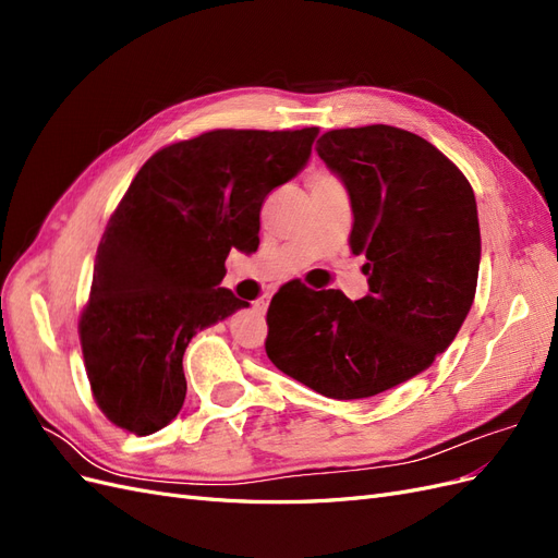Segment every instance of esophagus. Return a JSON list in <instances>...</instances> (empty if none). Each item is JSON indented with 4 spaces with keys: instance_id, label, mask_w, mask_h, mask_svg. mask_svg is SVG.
Wrapping results in <instances>:
<instances>
[{
    "instance_id": "1",
    "label": "esophagus",
    "mask_w": 558,
    "mask_h": 558,
    "mask_svg": "<svg viewBox=\"0 0 558 558\" xmlns=\"http://www.w3.org/2000/svg\"><path fill=\"white\" fill-rule=\"evenodd\" d=\"M267 305H269V298L267 295H260L256 302H253V307H256V312L263 316L267 312Z\"/></svg>"
}]
</instances>
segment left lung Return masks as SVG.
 Segmentation results:
<instances>
[{"label": "left lung", "mask_w": 558, "mask_h": 558, "mask_svg": "<svg viewBox=\"0 0 558 558\" xmlns=\"http://www.w3.org/2000/svg\"><path fill=\"white\" fill-rule=\"evenodd\" d=\"M316 150L349 191V246L367 260L369 293L272 300L265 351L316 393L359 400L424 373L461 330L480 275L477 202L459 167L408 130H330Z\"/></svg>", "instance_id": "1"}]
</instances>
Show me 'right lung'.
Listing matches in <instances>:
<instances>
[{
	"instance_id": "obj_1",
	"label": "right lung",
	"mask_w": 558,
	"mask_h": 558,
	"mask_svg": "<svg viewBox=\"0 0 558 558\" xmlns=\"http://www.w3.org/2000/svg\"><path fill=\"white\" fill-rule=\"evenodd\" d=\"M318 128L211 130L150 156L97 246L78 337L97 408L134 435L185 398L193 335L248 302L221 289L230 248L256 251L260 207L312 156Z\"/></svg>"
}]
</instances>
